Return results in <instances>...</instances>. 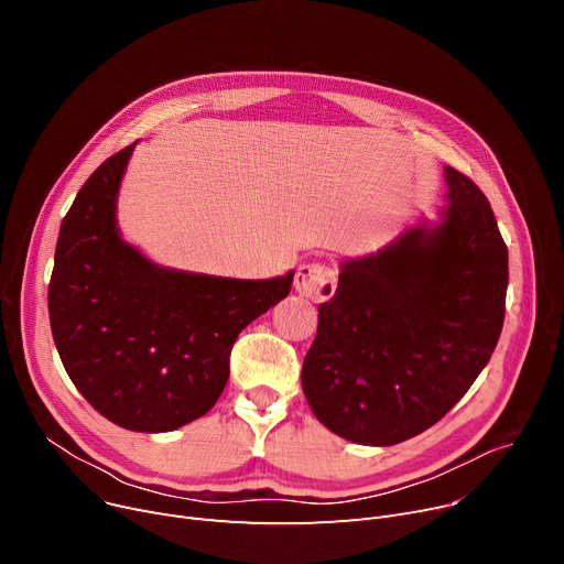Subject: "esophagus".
Returning <instances> with one entry per match:
<instances>
[{"mask_svg": "<svg viewBox=\"0 0 564 564\" xmlns=\"http://www.w3.org/2000/svg\"><path fill=\"white\" fill-rule=\"evenodd\" d=\"M338 283V274L334 267L324 262H308L302 264L294 276V290H297L302 297H308L313 302H327L334 297Z\"/></svg>", "mask_w": 564, "mask_h": 564, "instance_id": "esophagus-1", "label": "esophagus"}]
</instances>
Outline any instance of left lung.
I'll use <instances>...</instances> for the list:
<instances>
[{
	"instance_id": "obj_1",
	"label": "left lung",
	"mask_w": 564,
	"mask_h": 564,
	"mask_svg": "<svg viewBox=\"0 0 564 564\" xmlns=\"http://www.w3.org/2000/svg\"><path fill=\"white\" fill-rule=\"evenodd\" d=\"M446 207L340 262L302 368L315 419L361 446L441 421L489 364L506 317L508 247L478 185L446 166Z\"/></svg>"
}]
</instances>
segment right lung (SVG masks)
<instances>
[{"instance_id": "obj_1", "label": "right lung", "mask_w": 564, "mask_h": 564, "mask_svg": "<svg viewBox=\"0 0 564 564\" xmlns=\"http://www.w3.org/2000/svg\"><path fill=\"white\" fill-rule=\"evenodd\" d=\"M134 145L102 162L58 230L47 290L62 364L96 411L132 432H173L215 406L232 343L288 297L294 272L249 281L158 264L126 242L118 192Z\"/></svg>"}]
</instances>
